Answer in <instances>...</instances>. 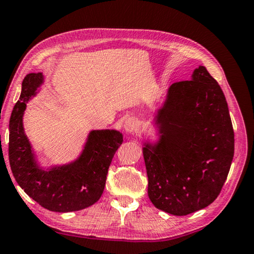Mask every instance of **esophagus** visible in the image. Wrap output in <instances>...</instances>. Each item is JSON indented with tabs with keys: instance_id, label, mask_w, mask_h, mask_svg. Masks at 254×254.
<instances>
[{
	"instance_id": "esophagus-1",
	"label": "esophagus",
	"mask_w": 254,
	"mask_h": 254,
	"mask_svg": "<svg viewBox=\"0 0 254 254\" xmlns=\"http://www.w3.org/2000/svg\"><path fill=\"white\" fill-rule=\"evenodd\" d=\"M139 128V125L138 122L135 118H128L126 122L124 124V129L128 134H131V132H135L138 130Z\"/></svg>"
}]
</instances>
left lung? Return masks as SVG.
I'll return each instance as SVG.
<instances>
[{"label": "left lung", "instance_id": "left-lung-1", "mask_svg": "<svg viewBox=\"0 0 254 254\" xmlns=\"http://www.w3.org/2000/svg\"><path fill=\"white\" fill-rule=\"evenodd\" d=\"M152 123L157 138L143 141V155L155 207L183 216L210 205L233 161L234 131L224 93L205 66L168 88Z\"/></svg>", "mask_w": 254, "mask_h": 254}]
</instances>
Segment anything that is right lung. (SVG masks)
<instances>
[{"label": "right lung", "instance_id": "right-lung-1", "mask_svg": "<svg viewBox=\"0 0 254 254\" xmlns=\"http://www.w3.org/2000/svg\"><path fill=\"white\" fill-rule=\"evenodd\" d=\"M42 72L26 74L19 101L10 118L8 159L16 183L42 207L52 212H73L91 206L104 193L106 176L123 134L115 129L89 132L79 156L65 164L43 167L39 164L23 127L26 104L38 95Z\"/></svg>", "mask_w": 254, "mask_h": 254}]
</instances>
